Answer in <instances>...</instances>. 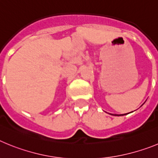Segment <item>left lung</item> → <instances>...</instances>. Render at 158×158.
I'll return each instance as SVG.
<instances>
[{"mask_svg": "<svg viewBox=\"0 0 158 158\" xmlns=\"http://www.w3.org/2000/svg\"><path fill=\"white\" fill-rule=\"evenodd\" d=\"M127 115V114H123V115Z\"/></svg>", "mask_w": 158, "mask_h": 158, "instance_id": "obj_1", "label": "left lung"}]
</instances>
